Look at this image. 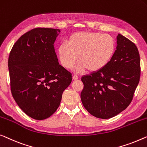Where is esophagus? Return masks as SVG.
<instances>
[{"label": "esophagus", "instance_id": "esophagus-1", "mask_svg": "<svg viewBox=\"0 0 147 147\" xmlns=\"http://www.w3.org/2000/svg\"><path fill=\"white\" fill-rule=\"evenodd\" d=\"M78 78H79V77H78V76H76V75H74L73 76V80H77Z\"/></svg>", "mask_w": 147, "mask_h": 147}]
</instances>
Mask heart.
<instances>
[{"mask_svg": "<svg viewBox=\"0 0 147 147\" xmlns=\"http://www.w3.org/2000/svg\"><path fill=\"white\" fill-rule=\"evenodd\" d=\"M115 50V42L111 36L82 32L71 35L66 44L58 46V56L65 68H71L78 58L80 62L74 68L76 73H82L86 69L89 72H97L109 64Z\"/></svg>", "mask_w": 147, "mask_h": 147, "instance_id": "1", "label": "heart"}]
</instances>
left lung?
Returning <instances> with one entry per match:
<instances>
[{"mask_svg":"<svg viewBox=\"0 0 147 147\" xmlns=\"http://www.w3.org/2000/svg\"><path fill=\"white\" fill-rule=\"evenodd\" d=\"M113 58L105 68L82 78L83 105L100 119H109L129 105L141 76L139 50L133 42L119 34Z\"/></svg>","mask_w":147,"mask_h":147,"instance_id":"8db88e82","label":"left lung"}]
</instances>
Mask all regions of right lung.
<instances>
[{
    "label": "right lung",
    "mask_w": 147,
    "mask_h": 147,
    "mask_svg": "<svg viewBox=\"0 0 147 147\" xmlns=\"http://www.w3.org/2000/svg\"><path fill=\"white\" fill-rule=\"evenodd\" d=\"M60 30L36 28L23 34L10 52L8 65L12 97L28 116L46 119L60 104L71 74L59 64L54 44Z\"/></svg>",
    "instance_id": "add662e5"
}]
</instances>
